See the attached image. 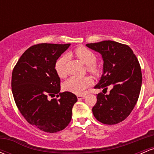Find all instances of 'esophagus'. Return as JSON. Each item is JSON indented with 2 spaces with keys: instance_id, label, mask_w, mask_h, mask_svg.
Returning a JSON list of instances; mask_svg holds the SVG:
<instances>
[{
  "instance_id": "1",
  "label": "esophagus",
  "mask_w": 154,
  "mask_h": 154,
  "mask_svg": "<svg viewBox=\"0 0 154 154\" xmlns=\"http://www.w3.org/2000/svg\"><path fill=\"white\" fill-rule=\"evenodd\" d=\"M85 98V95H77V98L78 100H82Z\"/></svg>"
}]
</instances>
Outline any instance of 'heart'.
Instances as JSON below:
<instances>
[{
	"mask_svg": "<svg viewBox=\"0 0 154 154\" xmlns=\"http://www.w3.org/2000/svg\"><path fill=\"white\" fill-rule=\"evenodd\" d=\"M75 54L83 63L88 66V71L93 74L98 73V69L95 63L97 57L95 53L85 47L78 48L75 50ZM66 56L63 55L55 63V71L59 77L65 75V63ZM93 80L89 77H77L72 76L69 77L63 84V88L67 91L72 92L75 94H83L88 88L91 87Z\"/></svg>",
	"mask_w": 154,
	"mask_h": 154,
	"instance_id": "heart-1",
	"label": "heart"
}]
</instances>
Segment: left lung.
<instances>
[{"mask_svg":"<svg viewBox=\"0 0 154 154\" xmlns=\"http://www.w3.org/2000/svg\"><path fill=\"white\" fill-rule=\"evenodd\" d=\"M86 46L102 55L103 74L95 88H113L109 95H97L93 115L106 125H116L133 110L140 95L142 73L138 60L128 45L111 40L88 43Z\"/></svg>","mask_w":154,"mask_h":154,"instance_id":"left-lung-1","label":"left lung"}]
</instances>
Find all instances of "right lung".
I'll return each instance as SVG.
<instances>
[{"instance_id": "right-lung-1", "label": "right lung", "mask_w": 154, "mask_h": 154, "mask_svg": "<svg viewBox=\"0 0 154 154\" xmlns=\"http://www.w3.org/2000/svg\"><path fill=\"white\" fill-rule=\"evenodd\" d=\"M69 45H32L22 55L12 72L11 90L16 105L28 122L44 132L54 133L66 128L77 100L71 92L59 93L61 80L55 71L56 61ZM56 94V98L49 99V96Z\"/></svg>"}]
</instances>
